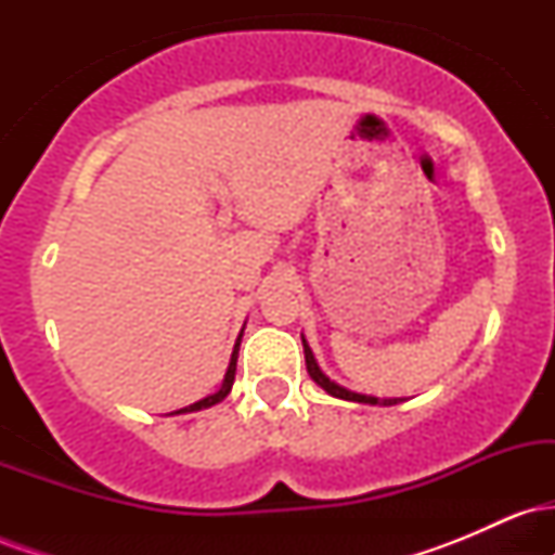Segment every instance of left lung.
I'll return each mask as SVG.
<instances>
[{
    "label": "left lung",
    "instance_id": "8db88e82",
    "mask_svg": "<svg viewBox=\"0 0 555 555\" xmlns=\"http://www.w3.org/2000/svg\"><path fill=\"white\" fill-rule=\"evenodd\" d=\"M302 349H305V365H308L310 378H313L315 384L323 388V391L331 393V397L344 399V401H358V404H380V406H393V404H399V401H401V399H378V397H367V393L349 391V388L339 386V384H336V380H331L328 375L321 371V365H318L313 349H310V344L305 341V336H302Z\"/></svg>",
    "mask_w": 555,
    "mask_h": 555
}]
</instances>
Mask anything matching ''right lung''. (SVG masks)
Returning a JSON list of instances; mask_svg holds the SVG:
<instances>
[{
  "instance_id": "right-lung-1",
  "label": "right lung",
  "mask_w": 555,
  "mask_h": 555,
  "mask_svg": "<svg viewBox=\"0 0 555 555\" xmlns=\"http://www.w3.org/2000/svg\"><path fill=\"white\" fill-rule=\"evenodd\" d=\"M240 341H242V334H240L237 344H234L232 360H229V367H227V375H224V384H221L219 391H216V393H208L206 399H201V401H195V404L184 406V410L175 412V415H182V412H197V410H208V406L219 404V401H224V399H227V393L232 391V384H234V373H237V354H240Z\"/></svg>"
}]
</instances>
